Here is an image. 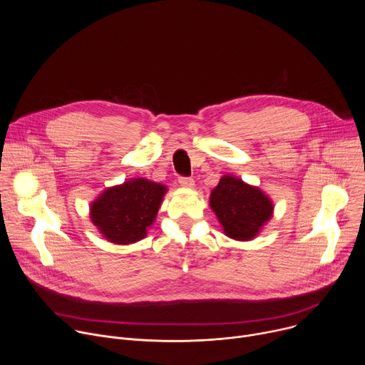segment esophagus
<instances>
[{
  "mask_svg": "<svg viewBox=\"0 0 365 365\" xmlns=\"http://www.w3.org/2000/svg\"><path fill=\"white\" fill-rule=\"evenodd\" d=\"M179 183H180V186L187 187V189H192L195 186V180L192 178H185V176L179 178Z\"/></svg>",
  "mask_w": 365,
  "mask_h": 365,
  "instance_id": "obj_1",
  "label": "esophagus"
}]
</instances>
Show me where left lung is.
I'll return each mask as SVG.
<instances>
[{
    "mask_svg": "<svg viewBox=\"0 0 365 365\" xmlns=\"http://www.w3.org/2000/svg\"><path fill=\"white\" fill-rule=\"evenodd\" d=\"M210 206L224 234L232 240L250 241L273 217L272 199L257 186L225 175L211 192Z\"/></svg>",
    "mask_w": 365,
    "mask_h": 365,
    "instance_id": "obj_1",
    "label": "left lung"
}]
</instances>
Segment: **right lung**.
Here are the masks:
<instances>
[{
    "label": "right lung",
    "mask_w": 365,
    "mask_h": 365,
    "mask_svg": "<svg viewBox=\"0 0 365 365\" xmlns=\"http://www.w3.org/2000/svg\"><path fill=\"white\" fill-rule=\"evenodd\" d=\"M168 187L143 178L103 190L91 203V221L114 244H133L147 235Z\"/></svg>",
    "instance_id": "right-lung-1"
}]
</instances>
